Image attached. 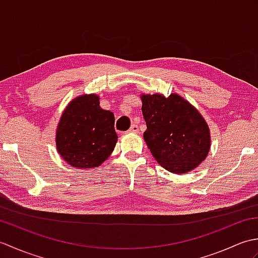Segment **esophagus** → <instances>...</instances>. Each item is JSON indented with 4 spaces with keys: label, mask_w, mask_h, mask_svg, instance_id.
<instances>
[{
    "label": "esophagus",
    "mask_w": 258,
    "mask_h": 258,
    "mask_svg": "<svg viewBox=\"0 0 258 258\" xmlns=\"http://www.w3.org/2000/svg\"><path fill=\"white\" fill-rule=\"evenodd\" d=\"M140 132V128L139 126L136 124H133L132 126H131V128L128 130V133H133V134H138Z\"/></svg>",
    "instance_id": "34e87169"
}]
</instances>
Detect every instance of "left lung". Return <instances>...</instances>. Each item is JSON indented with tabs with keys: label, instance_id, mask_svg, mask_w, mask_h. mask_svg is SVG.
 <instances>
[{
	"label": "left lung",
	"instance_id": "obj_1",
	"mask_svg": "<svg viewBox=\"0 0 258 258\" xmlns=\"http://www.w3.org/2000/svg\"><path fill=\"white\" fill-rule=\"evenodd\" d=\"M141 98L147 126L144 140L157 163L175 174L199 166L211 149L210 128L201 113L176 93Z\"/></svg>",
	"mask_w": 258,
	"mask_h": 258
}]
</instances>
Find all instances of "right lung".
Returning a JSON list of instances; mask_svg holds the SVG:
<instances>
[{
	"label": "right lung",
	"instance_id": "obj_1",
	"mask_svg": "<svg viewBox=\"0 0 258 258\" xmlns=\"http://www.w3.org/2000/svg\"><path fill=\"white\" fill-rule=\"evenodd\" d=\"M114 122V114L101 108L96 94L75 97L64 109L57 125L58 154L76 168L100 166L116 145Z\"/></svg>",
	"mask_w": 258,
	"mask_h": 258
}]
</instances>
